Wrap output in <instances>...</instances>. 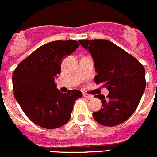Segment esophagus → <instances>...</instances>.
I'll return each mask as SVG.
<instances>
[{"instance_id":"obj_1","label":"esophagus","mask_w":157,"mask_h":157,"mask_svg":"<svg viewBox=\"0 0 157 157\" xmlns=\"http://www.w3.org/2000/svg\"><path fill=\"white\" fill-rule=\"evenodd\" d=\"M83 97L88 100H92L93 98H94V96L90 95V94H83Z\"/></svg>"}]
</instances>
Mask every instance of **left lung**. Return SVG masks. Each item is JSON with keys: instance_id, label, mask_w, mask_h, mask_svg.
<instances>
[{"instance_id": "obj_1", "label": "left lung", "mask_w": 157, "mask_h": 157, "mask_svg": "<svg viewBox=\"0 0 157 157\" xmlns=\"http://www.w3.org/2000/svg\"><path fill=\"white\" fill-rule=\"evenodd\" d=\"M90 52L97 75L94 82L102 83L109 95L96 96L102 109L93 112L94 120L106 127L125 122L136 110L145 91V71L142 64L123 48L105 39L78 40Z\"/></svg>"}]
</instances>
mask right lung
I'll list each match as a JSON object with an SVG mask.
<instances>
[{"label":"right lung","instance_id":"add662e5","mask_svg":"<svg viewBox=\"0 0 157 157\" xmlns=\"http://www.w3.org/2000/svg\"><path fill=\"white\" fill-rule=\"evenodd\" d=\"M79 46L76 41H54L23 59L14 71V96L26 116L46 129H56L70 120L73 105L82 94L78 90L63 94L55 78L60 73L63 59Z\"/></svg>","mask_w":157,"mask_h":157}]
</instances>
